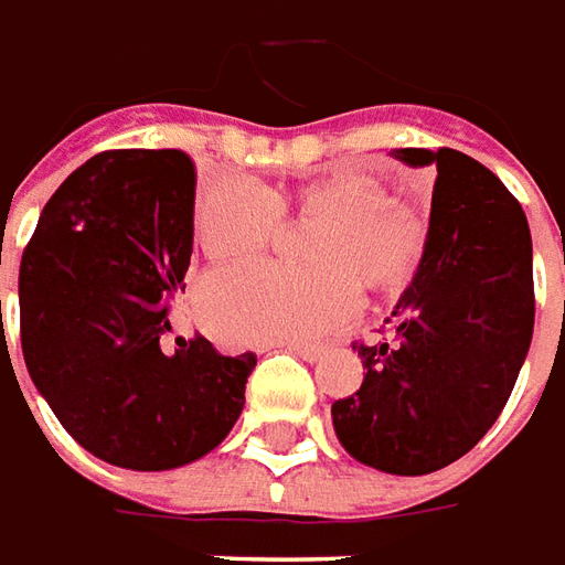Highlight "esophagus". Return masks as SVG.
<instances>
[{
	"mask_svg": "<svg viewBox=\"0 0 565 565\" xmlns=\"http://www.w3.org/2000/svg\"><path fill=\"white\" fill-rule=\"evenodd\" d=\"M286 350L295 355H301L303 362H319V359H322V353H326L322 347H303V343H286Z\"/></svg>",
	"mask_w": 565,
	"mask_h": 565,
	"instance_id": "34e87169",
	"label": "esophagus"
}]
</instances>
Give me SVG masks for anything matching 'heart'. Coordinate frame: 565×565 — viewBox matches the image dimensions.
<instances>
[{
	"label": "heart",
	"instance_id": "1",
	"mask_svg": "<svg viewBox=\"0 0 565 565\" xmlns=\"http://www.w3.org/2000/svg\"><path fill=\"white\" fill-rule=\"evenodd\" d=\"M282 215L316 222L301 239L303 267L249 264L212 274L200 289V316L227 343L307 340L350 319L359 282L395 289L423 252L417 215L390 203L377 179L334 173L298 188L267 191L252 179L212 185L198 206V243L212 262H239L267 249Z\"/></svg>",
	"mask_w": 565,
	"mask_h": 565
}]
</instances>
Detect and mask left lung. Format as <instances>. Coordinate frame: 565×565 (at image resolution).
Here are the masks:
<instances>
[{
    "label": "left lung",
    "instance_id": "8db88e82",
    "mask_svg": "<svg viewBox=\"0 0 565 565\" xmlns=\"http://www.w3.org/2000/svg\"><path fill=\"white\" fill-rule=\"evenodd\" d=\"M435 167L426 249L390 340L355 343L365 380L331 404L343 450L390 475H431L481 441L518 383L535 322L526 215L499 175L456 148H398Z\"/></svg>",
    "mask_w": 565,
    "mask_h": 565
}]
</instances>
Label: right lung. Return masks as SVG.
I'll return each mask as SVG.
<instances>
[{
    "instance_id": "obj_1",
    "label": "right lung",
    "mask_w": 565,
    "mask_h": 565,
    "mask_svg": "<svg viewBox=\"0 0 565 565\" xmlns=\"http://www.w3.org/2000/svg\"><path fill=\"white\" fill-rule=\"evenodd\" d=\"M194 246V163L121 148L54 191L20 258V343L35 390L84 450L167 471L215 450L246 404L255 355L170 340Z\"/></svg>"
}]
</instances>
